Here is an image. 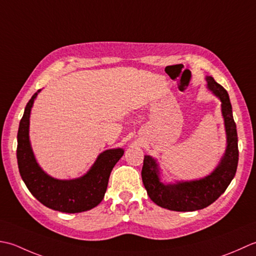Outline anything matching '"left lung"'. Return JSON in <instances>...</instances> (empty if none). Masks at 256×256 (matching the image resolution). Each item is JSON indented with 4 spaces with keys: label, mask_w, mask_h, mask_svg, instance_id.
<instances>
[{
    "label": "left lung",
    "mask_w": 256,
    "mask_h": 256,
    "mask_svg": "<svg viewBox=\"0 0 256 256\" xmlns=\"http://www.w3.org/2000/svg\"><path fill=\"white\" fill-rule=\"evenodd\" d=\"M208 87L222 102V114L226 122L228 147L218 168L204 179L164 184L159 180L158 166L150 156H144L142 178L149 198L156 204L171 211H196L212 204L218 199L234 178L238 162L236 124L228 92L211 76L206 77Z\"/></svg>",
    "instance_id": "1"
}]
</instances>
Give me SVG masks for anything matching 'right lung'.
I'll return each mask as SVG.
<instances>
[{"label": "right lung", "instance_id": "1", "mask_svg": "<svg viewBox=\"0 0 256 256\" xmlns=\"http://www.w3.org/2000/svg\"><path fill=\"white\" fill-rule=\"evenodd\" d=\"M38 90L30 99L20 122L16 157L20 174L30 194L42 204L65 213L88 211L102 202L112 168L122 157V149L106 150L99 154L87 174L75 180H56L42 170L34 158L28 140L30 108Z\"/></svg>", "mask_w": 256, "mask_h": 256}]
</instances>
